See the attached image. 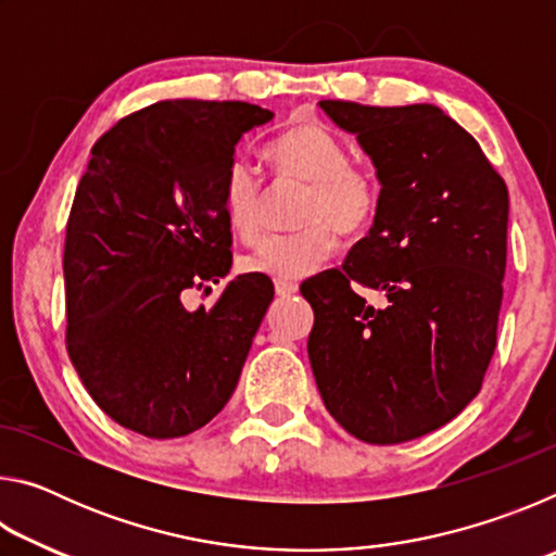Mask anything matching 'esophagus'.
<instances>
[{
  "label": "esophagus",
  "mask_w": 556,
  "mask_h": 556,
  "mask_svg": "<svg viewBox=\"0 0 556 556\" xmlns=\"http://www.w3.org/2000/svg\"><path fill=\"white\" fill-rule=\"evenodd\" d=\"M275 291H277V296H291V294H296L299 291V287L294 285V281H281V279H277L275 281Z\"/></svg>",
  "instance_id": "obj_1"
}]
</instances>
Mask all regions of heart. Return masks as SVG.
Listing matches in <instances>:
<instances>
[{
    "label": "heart",
    "instance_id": "b5f03b06",
    "mask_svg": "<svg viewBox=\"0 0 556 556\" xmlns=\"http://www.w3.org/2000/svg\"><path fill=\"white\" fill-rule=\"evenodd\" d=\"M281 181L306 184L299 203V230L275 235L242 260L252 275L296 281L333 255L336 235L355 238L378 213V184L351 164L345 144L321 122H301L267 149ZM223 211L232 232L257 242L267 225V188L255 166L232 159L223 176Z\"/></svg>",
    "mask_w": 556,
    "mask_h": 556
}]
</instances>
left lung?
Masks as SVG:
<instances>
[{
  "instance_id": "1",
  "label": "left lung",
  "mask_w": 556,
  "mask_h": 556,
  "mask_svg": "<svg viewBox=\"0 0 556 556\" xmlns=\"http://www.w3.org/2000/svg\"><path fill=\"white\" fill-rule=\"evenodd\" d=\"M380 181L372 228L343 269L301 285L308 361L331 417L368 444L444 427L481 390L495 351L507 257V186L437 105L321 100ZM386 291L370 307L354 285Z\"/></svg>"
}]
</instances>
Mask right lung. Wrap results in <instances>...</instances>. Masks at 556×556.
<instances>
[{
	"mask_svg": "<svg viewBox=\"0 0 556 556\" xmlns=\"http://www.w3.org/2000/svg\"><path fill=\"white\" fill-rule=\"evenodd\" d=\"M271 117L238 100H164L92 147L65 228V348L98 407L137 434L208 425L275 299L269 277L240 275L213 308L181 301L230 271L223 176L242 135Z\"/></svg>",
	"mask_w": 556,
	"mask_h": 556,
	"instance_id": "obj_1",
	"label": "right lung"
}]
</instances>
